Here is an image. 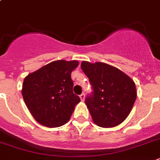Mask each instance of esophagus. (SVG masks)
I'll return each instance as SVG.
<instances>
[{"label":"esophagus","mask_w":160,"mask_h":160,"mask_svg":"<svg viewBox=\"0 0 160 160\" xmlns=\"http://www.w3.org/2000/svg\"><path fill=\"white\" fill-rule=\"evenodd\" d=\"M80 99H81V100L83 101V99H84V98H85V95H84V93H82L81 95H80Z\"/></svg>","instance_id":"esophagus-1"}]
</instances>
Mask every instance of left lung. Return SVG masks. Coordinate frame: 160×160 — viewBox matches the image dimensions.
Listing matches in <instances>:
<instances>
[{
	"mask_svg": "<svg viewBox=\"0 0 160 160\" xmlns=\"http://www.w3.org/2000/svg\"><path fill=\"white\" fill-rule=\"evenodd\" d=\"M81 68L92 88L85 103L94 122L103 128L118 125L128 117L137 98L134 82L118 68L102 62H83Z\"/></svg>",
	"mask_w": 160,
	"mask_h": 160,
	"instance_id": "8db88e82",
	"label": "left lung"
}]
</instances>
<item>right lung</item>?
Masks as SVG:
<instances>
[{
    "instance_id": "1",
    "label": "right lung",
    "mask_w": 160,
    "mask_h": 160,
    "mask_svg": "<svg viewBox=\"0 0 160 160\" xmlns=\"http://www.w3.org/2000/svg\"><path fill=\"white\" fill-rule=\"evenodd\" d=\"M77 61H55L25 77L22 95L34 118L46 127H59L71 117L80 102L72 92L71 73Z\"/></svg>"
}]
</instances>
